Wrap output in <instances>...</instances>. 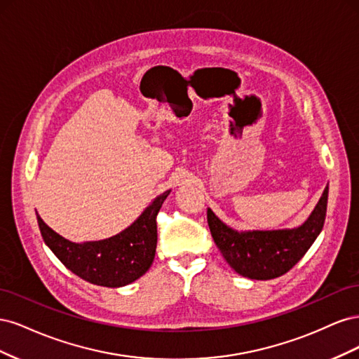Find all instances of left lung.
Instances as JSON below:
<instances>
[{"mask_svg":"<svg viewBox=\"0 0 359 359\" xmlns=\"http://www.w3.org/2000/svg\"><path fill=\"white\" fill-rule=\"evenodd\" d=\"M328 206V187L302 224L292 229L236 231L223 223L211 208L206 219L215 245L229 266L243 277L271 280L295 266L322 232Z\"/></svg>","mask_w":359,"mask_h":359,"instance_id":"1","label":"left lung"}]
</instances>
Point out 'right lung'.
Here are the masks:
<instances>
[{
    "instance_id": "1",
    "label": "right lung",
    "mask_w": 359,
    "mask_h": 359,
    "mask_svg": "<svg viewBox=\"0 0 359 359\" xmlns=\"http://www.w3.org/2000/svg\"><path fill=\"white\" fill-rule=\"evenodd\" d=\"M170 190L156 196L123 232L100 241L73 243L52 231L37 214L43 241L73 274L88 283L123 287L153 265L157 247V214Z\"/></svg>"
}]
</instances>
